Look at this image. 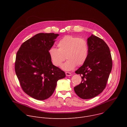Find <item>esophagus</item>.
Returning a JSON list of instances; mask_svg holds the SVG:
<instances>
[{"mask_svg": "<svg viewBox=\"0 0 127 127\" xmlns=\"http://www.w3.org/2000/svg\"><path fill=\"white\" fill-rule=\"evenodd\" d=\"M65 74H66V75L67 76H71L72 75V74L71 73H70V72H65Z\"/></svg>", "mask_w": 127, "mask_h": 127, "instance_id": "34e87169", "label": "esophagus"}]
</instances>
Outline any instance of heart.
Wrapping results in <instances>:
<instances>
[{
    "instance_id": "obj_1",
    "label": "heart",
    "mask_w": 127,
    "mask_h": 127,
    "mask_svg": "<svg viewBox=\"0 0 127 127\" xmlns=\"http://www.w3.org/2000/svg\"><path fill=\"white\" fill-rule=\"evenodd\" d=\"M58 49L54 47L48 50L49 55L54 65L60 66L65 60H68L62 65V68L69 71L77 65L83 64L88 57V46L86 40L70 35H66L59 41Z\"/></svg>"
}]
</instances>
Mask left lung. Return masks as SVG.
<instances>
[{"instance_id": "1", "label": "left lung", "mask_w": 127, "mask_h": 127, "mask_svg": "<svg viewBox=\"0 0 127 127\" xmlns=\"http://www.w3.org/2000/svg\"><path fill=\"white\" fill-rule=\"evenodd\" d=\"M87 42V58L75 71L80 74L82 81L74 88L76 94L85 99L95 97L102 92L113 66L110 49L103 40L92 34Z\"/></svg>"}]
</instances>
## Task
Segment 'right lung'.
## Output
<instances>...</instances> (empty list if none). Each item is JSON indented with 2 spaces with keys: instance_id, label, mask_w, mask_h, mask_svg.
Here are the masks:
<instances>
[{
  "instance_id": "add662e5",
  "label": "right lung",
  "mask_w": 127,
  "mask_h": 127,
  "mask_svg": "<svg viewBox=\"0 0 127 127\" xmlns=\"http://www.w3.org/2000/svg\"><path fill=\"white\" fill-rule=\"evenodd\" d=\"M59 34L39 33L25 42L17 51L15 71L24 92L31 97L45 100L55 91L65 72L54 66L48 50Z\"/></svg>"
}]
</instances>
